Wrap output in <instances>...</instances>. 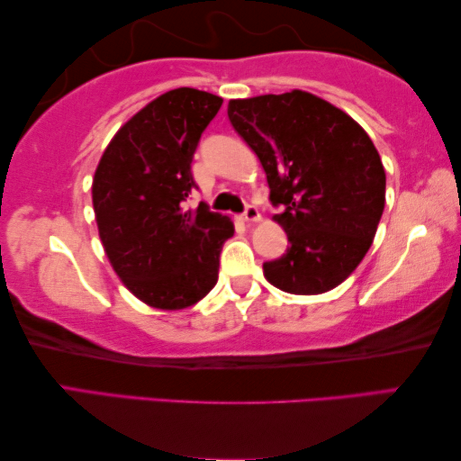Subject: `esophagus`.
Here are the masks:
<instances>
[{"label":"esophagus","instance_id":"34e87169","mask_svg":"<svg viewBox=\"0 0 461 461\" xmlns=\"http://www.w3.org/2000/svg\"><path fill=\"white\" fill-rule=\"evenodd\" d=\"M243 221L245 222H258L259 221V210L253 206V203H247L243 210Z\"/></svg>","mask_w":461,"mask_h":461}]
</instances>
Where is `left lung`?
I'll return each instance as SVG.
<instances>
[{
	"instance_id": "8db88e82",
	"label": "left lung",
	"mask_w": 461,
	"mask_h": 461,
	"mask_svg": "<svg viewBox=\"0 0 461 461\" xmlns=\"http://www.w3.org/2000/svg\"><path fill=\"white\" fill-rule=\"evenodd\" d=\"M229 120L267 176L274 221L288 235L282 258L263 263L276 288H337L372 247L386 202V173L372 139L343 110L312 94L229 102Z\"/></svg>"
}]
</instances>
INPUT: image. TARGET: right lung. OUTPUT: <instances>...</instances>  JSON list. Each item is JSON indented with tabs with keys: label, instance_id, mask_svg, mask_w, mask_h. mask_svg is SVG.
<instances>
[{
	"label": "right lung",
	"instance_id": "right-lung-1",
	"mask_svg": "<svg viewBox=\"0 0 461 461\" xmlns=\"http://www.w3.org/2000/svg\"><path fill=\"white\" fill-rule=\"evenodd\" d=\"M221 105L222 97L200 89H171L120 128L95 169L92 198L105 255L153 308L179 311L206 296L235 232L229 216L203 202L184 206L198 190L194 153Z\"/></svg>",
	"mask_w": 461,
	"mask_h": 461
}]
</instances>
